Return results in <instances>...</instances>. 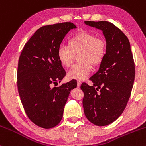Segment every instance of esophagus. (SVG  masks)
Returning a JSON list of instances; mask_svg holds the SVG:
<instances>
[{"label":"esophagus","instance_id":"obj_1","mask_svg":"<svg viewBox=\"0 0 146 146\" xmlns=\"http://www.w3.org/2000/svg\"><path fill=\"white\" fill-rule=\"evenodd\" d=\"M81 84H82L81 81H78V82H77V86H78V88H80V86H81Z\"/></svg>","mask_w":146,"mask_h":146}]
</instances>
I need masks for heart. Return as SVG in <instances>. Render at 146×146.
Listing matches in <instances>:
<instances>
[{"mask_svg":"<svg viewBox=\"0 0 146 146\" xmlns=\"http://www.w3.org/2000/svg\"><path fill=\"white\" fill-rule=\"evenodd\" d=\"M106 53V44L102 38H96L93 33L82 31L71 37L68 46L61 45L58 48V60L65 67L73 62L75 55L79 54L81 63L75 65L67 73L69 79L83 80L93 71L92 64H100Z\"/></svg>","mask_w":146,"mask_h":146,"instance_id":"1","label":"heart"}]
</instances>
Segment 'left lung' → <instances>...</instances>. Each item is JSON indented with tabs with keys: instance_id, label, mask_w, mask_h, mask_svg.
<instances>
[{
	"instance_id": "1",
	"label": "left lung",
	"mask_w": 146,
	"mask_h": 146,
	"mask_svg": "<svg viewBox=\"0 0 146 146\" xmlns=\"http://www.w3.org/2000/svg\"><path fill=\"white\" fill-rule=\"evenodd\" d=\"M84 23L102 31L106 42L104 58L90 78L93 85H81L86 118L104 126L118 119L126 106L135 81V63L128 38L115 25L107 21Z\"/></svg>"
}]
</instances>
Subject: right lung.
I'll list each match as a JSON object with an SVG mask.
<instances>
[{"instance_id": "add662e5", "label": "right lung", "mask_w": 146, "mask_h": 146, "mask_svg": "<svg viewBox=\"0 0 146 146\" xmlns=\"http://www.w3.org/2000/svg\"><path fill=\"white\" fill-rule=\"evenodd\" d=\"M72 23L46 25L38 29L25 44L19 58L18 89L27 115L43 128L55 127L62 119L70 92L77 87L71 80L58 87L66 75L57 56V51L70 30Z\"/></svg>"}]
</instances>
